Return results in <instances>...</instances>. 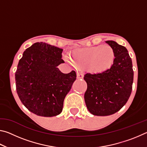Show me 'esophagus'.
<instances>
[{"label": "esophagus", "instance_id": "1", "mask_svg": "<svg viewBox=\"0 0 147 147\" xmlns=\"http://www.w3.org/2000/svg\"><path fill=\"white\" fill-rule=\"evenodd\" d=\"M76 75H77V78L78 79H83V78H84V75L82 74H81V73H77V74H76Z\"/></svg>", "mask_w": 147, "mask_h": 147}]
</instances>
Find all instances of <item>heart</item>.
<instances>
[{
    "instance_id": "b5f03b06",
    "label": "heart",
    "mask_w": 147,
    "mask_h": 147,
    "mask_svg": "<svg viewBox=\"0 0 147 147\" xmlns=\"http://www.w3.org/2000/svg\"><path fill=\"white\" fill-rule=\"evenodd\" d=\"M74 64L86 68L92 73H102L109 70L115 60V53L109 45H98L74 51L71 54ZM65 59L69 61L68 57Z\"/></svg>"
}]
</instances>
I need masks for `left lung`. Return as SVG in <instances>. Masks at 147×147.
<instances>
[{"instance_id":"1","label":"left lung","mask_w":147,"mask_h":147,"mask_svg":"<svg viewBox=\"0 0 147 147\" xmlns=\"http://www.w3.org/2000/svg\"><path fill=\"white\" fill-rule=\"evenodd\" d=\"M115 53L111 67L98 74L87 73L88 84L84 94L87 108L91 114L107 116L123 108L130 97L134 80L132 61L126 47L113 41H106Z\"/></svg>"}]
</instances>
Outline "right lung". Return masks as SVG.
I'll use <instances>...</instances> for the list:
<instances>
[{"label": "right lung", "instance_id": "add662e5", "mask_svg": "<svg viewBox=\"0 0 147 147\" xmlns=\"http://www.w3.org/2000/svg\"><path fill=\"white\" fill-rule=\"evenodd\" d=\"M63 49L43 42L35 43L23 53L16 72V90L21 102L42 117L60 114L65 97L76 74H64L57 67L64 63Z\"/></svg>", "mask_w": 147, "mask_h": 147}]
</instances>
